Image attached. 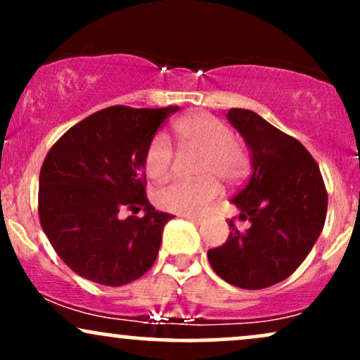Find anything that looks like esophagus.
<instances>
[{"instance_id": "obj_1", "label": "esophagus", "mask_w": 360, "mask_h": 360, "mask_svg": "<svg viewBox=\"0 0 360 360\" xmlns=\"http://www.w3.org/2000/svg\"><path fill=\"white\" fill-rule=\"evenodd\" d=\"M183 217L186 218V220H189V221L196 223V225H201V223L205 221V218H203V217H196V214H183Z\"/></svg>"}]
</instances>
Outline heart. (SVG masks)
I'll return each mask as SVG.
<instances>
[{
  "instance_id": "b5f03b06",
  "label": "heart",
  "mask_w": 360,
  "mask_h": 360,
  "mask_svg": "<svg viewBox=\"0 0 360 360\" xmlns=\"http://www.w3.org/2000/svg\"><path fill=\"white\" fill-rule=\"evenodd\" d=\"M179 147L184 152H200V181L172 179L154 193L159 208L177 214H196L218 194V181L240 183L249 169V159L226 123L208 113H191L179 118L172 127ZM174 160V150L166 137L159 135L146 152V172L152 179H164Z\"/></svg>"
}]
</instances>
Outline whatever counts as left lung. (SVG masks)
<instances>
[{"label": "left lung", "mask_w": 360, "mask_h": 360, "mask_svg": "<svg viewBox=\"0 0 360 360\" xmlns=\"http://www.w3.org/2000/svg\"><path fill=\"white\" fill-rule=\"evenodd\" d=\"M226 118L250 152V177L232 200L250 225L238 232L230 220L226 242L208 250L210 266L237 288H269L307 259L323 230L328 196L301 142L250 110L232 108Z\"/></svg>", "instance_id": "left-lung-1"}]
</instances>
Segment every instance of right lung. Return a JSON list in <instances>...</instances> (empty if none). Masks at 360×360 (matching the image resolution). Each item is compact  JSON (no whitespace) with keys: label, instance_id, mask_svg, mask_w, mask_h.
<instances>
[{"label":"right lung","instance_id":"1","mask_svg":"<svg viewBox=\"0 0 360 360\" xmlns=\"http://www.w3.org/2000/svg\"><path fill=\"white\" fill-rule=\"evenodd\" d=\"M179 106H111L53 143L40 169L39 217L57 255L81 278L123 286L150 269L172 214L146 196V152ZM125 207L144 217L120 219Z\"/></svg>","mask_w":360,"mask_h":360}]
</instances>
